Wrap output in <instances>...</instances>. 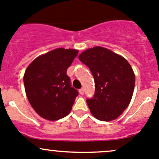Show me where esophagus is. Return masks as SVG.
Segmentation results:
<instances>
[{
	"label": "esophagus",
	"mask_w": 159,
	"mask_h": 159,
	"mask_svg": "<svg viewBox=\"0 0 159 159\" xmlns=\"http://www.w3.org/2000/svg\"><path fill=\"white\" fill-rule=\"evenodd\" d=\"M79 93L81 95H83V94H84V89H83V88H81L79 90Z\"/></svg>",
	"instance_id": "esophagus-1"
}]
</instances>
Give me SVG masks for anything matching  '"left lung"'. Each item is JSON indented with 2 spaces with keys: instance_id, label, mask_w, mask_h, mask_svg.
Listing matches in <instances>:
<instances>
[{
  "instance_id": "obj_1",
  "label": "left lung",
  "mask_w": 159,
  "mask_h": 159,
  "mask_svg": "<svg viewBox=\"0 0 159 159\" xmlns=\"http://www.w3.org/2000/svg\"><path fill=\"white\" fill-rule=\"evenodd\" d=\"M79 59L90 70L95 93L86 103L94 117L102 121L117 119L129 105L135 75L129 62L108 48L95 46L85 50Z\"/></svg>"
}]
</instances>
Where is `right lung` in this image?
Wrapping results in <instances>:
<instances>
[{
	"instance_id": "1",
	"label": "right lung",
	"mask_w": 159,
	"mask_h": 159,
	"mask_svg": "<svg viewBox=\"0 0 159 159\" xmlns=\"http://www.w3.org/2000/svg\"><path fill=\"white\" fill-rule=\"evenodd\" d=\"M78 50L58 48L34 59L24 74L26 96L35 112L46 120L68 115L79 93L70 84L67 69Z\"/></svg>"
}]
</instances>
